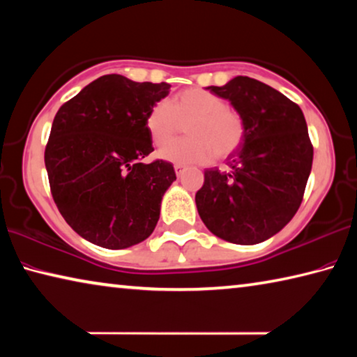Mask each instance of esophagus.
<instances>
[{"mask_svg":"<svg viewBox=\"0 0 357 357\" xmlns=\"http://www.w3.org/2000/svg\"><path fill=\"white\" fill-rule=\"evenodd\" d=\"M183 172H184V165L174 164V173H176V176H181V174H183Z\"/></svg>","mask_w":357,"mask_h":357,"instance_id":"34e87169","label":"esophagus"}]
</instances>
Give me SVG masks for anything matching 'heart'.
<instances>
[{"label":"heart","instance_id":"obj_1","mask_svg":"<svg viewBox=\"0 0 357 357\" xmlns=\"http://www.w3.org/2000/svg\"><path fill=\"white\" fill-rule=\"evenodd\" d=\"M190 124L188 138L159 151L160 159L173 164H208L217 157H227L244 138V123L227 102L204 89H185L170 102H157L146 114L144 126L155 146H165L177 133L181 123Z\"/></svg>","mask_w":357,"mask_h":357}]
</instances>
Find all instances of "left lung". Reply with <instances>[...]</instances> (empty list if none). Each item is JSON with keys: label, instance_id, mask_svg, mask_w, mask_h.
<instances>
[{"label": "left lung", "instance_id": "obj_1", "mask_svg": "<svg viewBox=\"0 0 357 357\" xmlns=\"http://www.w3.org/2000/svg\"><path fill=\"white\" fill-rule=\"evenodd\" d=\"M244 123V138L228 155V172L204 170L198 214L217 238L258 244L273 238L299 209L313 148L304 113L287 96L250 77L208 86Z\"/></svg>", "mask_w": 357, "mask_h": 357}]
</instances>
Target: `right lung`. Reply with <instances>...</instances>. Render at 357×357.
<instances>
[{"label": "right lung", "mask_w": 357, "mask_h": 357, "mask_svg": "<svg viewBox=\"0 0 357 357\" xmlns=\"http://www.w3.org/2000/svg\"><path fill=\"white\" fill-rule=\"evenodd\" d=\"M170 84L110 74L59 108L45 148L53 200L75 233L104 249H128L154 231L160 203L176 179L153 153L144 119Z\"/></svg>", "instance_id": "obj_1"}]
</instances>
